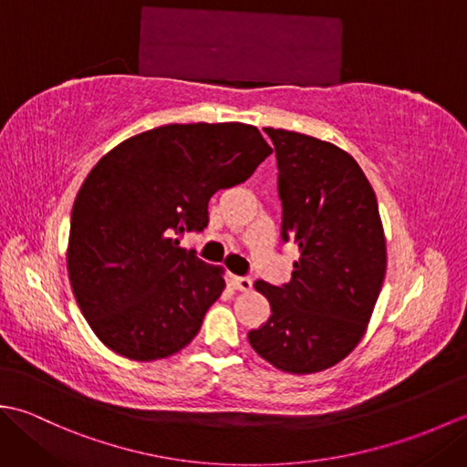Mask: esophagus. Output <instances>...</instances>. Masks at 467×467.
Masks as SVG:
<instances>
[{
  "label": "esophagus",
  "mask_w": 467,
  "mask_h": 467,
  "mask_svg": "<svg viewBox=\"0 0 467 467\" xmlns=\"http://www.w3.org/2000/svg\"><path fill=\"white\" fill-rule=\"evenodd\" d=\"M233 285H234V289H239L243 293H249L253 289V281L249 279V276H233Z\"/></svg>",
  "instance_id": "34e87169"
}]
</instances>
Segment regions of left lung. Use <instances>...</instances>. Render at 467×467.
Returning <instances> with one entry per match:
<instances>
[{"label": "left lung", "mask_w": 467, "mask_h": 467, "mask_svg": "<svg viewBox=\"0 0 467 467\" xmlns=\"http://www.w3.org/2000/svg\"><path fill=\"white\" fill-rule=\"evenodd\" d=\"M265 132L279 166L283 241L301 256L289 283H254L273 315L249 343L276 369L317 373L343 361L371 319L387 266L379 206L351 154L306 134Z\"/></svg>", "instance_id": "1"}]
</instances>
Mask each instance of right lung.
<instances>
[{"label":"right lung","instance_id":"right-lung-1","mask_svg":"<svg viewBox=\"0 0 467 467\" xmlns=\"http://www.w3.org/2000/svg\"><path fill=\"white\" fill-rule=\"evenodd\" d=\"M271 152L249 124H166L92 168L72 208L67 276L108 349L156 361L194 339L224 279L178 236L201 233L211 196L244 182Z\"/></svg>","mask_w":467,"mask_h":467}]
</instances>
